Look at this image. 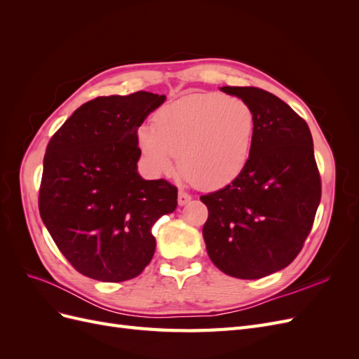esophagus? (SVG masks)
Returning <instances> with one entry per match:
<instances>
[{"label":"esophagus","instance_id":"obj_1","mask_svg":"<svg viewBox=\"0 0 359 359\" xmlns=\"http://www.w3.org/2000/svg\"><path fill=\"white\" fill-rule=\"evenodd\" d=\"M190 201H191L190 194L186 193V191L180 190V193H178V205H180V206H184V205H187Z\"/></svg>","mask_w":359,"mask_h":359}]
</instances>
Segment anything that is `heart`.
Listing matches in <instances>:
<instances>
[{
  "label": "heart",
  "mask_w": 359,
  "mask_h": 359,
  "mask_svg": "<svg viewBox=\"0 0 359 359\" xmlns=\"http://www.w3.org/2000/svg\"><path fill=\"white\" fill-rule=\"evenodd\" d=\"M255 112L247 102L222 93H194L165 104L154 127L136 130L137 147L149 173L178 168L193 186L222 189L241 175L252 156Z\"/></svg>",
  "instance_id": "obj_1"
}]
</instances>
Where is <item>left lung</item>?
I'll return each mask as SVG.
<instances>
[{
  "mask_svg": "<svg viewBox=\"0 0 359 359\" xmlns=\"http://www.w3.org/2000/svg\"><path fill=\"white\" fill-rule=\"evenodd\" d=\"M255 112L248 165L229 186L201 196L208 208L203 240L224 274L255 280L286 268L311 231L320 177L307 123L277 95L222 86Z\"/></svg>",
  "mask_w": 359,
  "mask_h": 359,
  "instance_id": "left-lung-1",
  "label": "left lung"
}]
</instances>
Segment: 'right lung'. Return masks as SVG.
Returning <instances> with one entry per match:
<instances>
[{
	"mask_svg": "<svg viewBox=\"0 0 359 359\" xmlns=\"http://www.w3.org/2000/svg\"><path fill=\"white\" fill-rule=\"evenodd\" d=\"M165 100L147 91L97 97L49 140L40 217L64 257L86 277L106 283L137 277L156 252L151 227L177 208L175 186L137 172L136 130Z\"/></svg>",
	"mask_w": 359,
	"mask_h": 359,
	"instance_id": "obj_1",
	"label": "right lung"
}]
</instances>
